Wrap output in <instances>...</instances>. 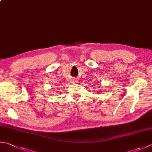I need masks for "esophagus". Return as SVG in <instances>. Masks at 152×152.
<instances>
[{
    "mask_svg": "<svg viewBox=\"0 0 152 152\" xmlns=\"http://www.w3.org/2000/svg\"><path fill=\"white\" fill-rule=\"evenodd\" d=\"M72 82H75V81H72Z\"/></svg>",
    "mask_w": 152,
    "mask_h": 152,
    "instance_id": "34e87169",
    "label": "esophagus"
}]
</instances>
